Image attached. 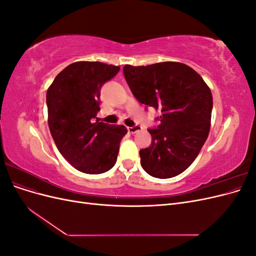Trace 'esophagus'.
Returning a JSON list of instances; mask_svg holds the SVG:
<instances>
[{
  "label": "esophagus",
  "instance_id": "34e87169",
  "mask_svg": "<svg viewBox=\"0 0 256 256\" xmlns=\"http://www.w3.org/2000/svg\"><path fill=\"white\" fill-rule=\"evenodd\" d=\"M127 130H128V132H129V134H134L138 132V131H141V130H142V127H141V126H138V125H136V126H134V127H128V128H127Z\"/></svg>",
  "mask_w": 256,
  "mask_h": 256
}]
</instances>
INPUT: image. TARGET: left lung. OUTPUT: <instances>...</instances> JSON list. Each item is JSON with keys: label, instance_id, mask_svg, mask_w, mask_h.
<instances>
[{"label": "left lung", "instance_id": "obj_1", "mask_svg": "<svg viewBox=\"0 0 256 256\" xmlns=\"http://www.w3.org/2000/svg\"><path fill=\"white\" fill-rule=\"evenodd\" d=\"M134 96L161 111L157 128L148 129L150 147L140 150L141 166L152 177L171 178L187 170L209 134L212 96L194 69L177 62L124 66Z\"/></svg>", "mask_w": 256, "mask_h": 256}]
</instances>
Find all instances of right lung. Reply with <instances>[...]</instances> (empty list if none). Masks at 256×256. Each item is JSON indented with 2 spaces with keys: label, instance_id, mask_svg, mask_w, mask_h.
<instances>
[{
  "label": "right lung",
  "instance_id": "add662e5",
  "mask_svg": "<svg viewBox=\"0 0 256 256\" xmlns=\"http://www.w3.org/2000/svg\"><path fill=\"white\" fill-rule=\"evenodd\" d=\"M100 62H76L56 76L47 90L48 124L58 150L80 172L102 174L115 164L122 125L94 120L100 111V90L120 72Z\"/></svg>",
  "mask_w": 256,
  "mask_h": 256
}]
</instances>
